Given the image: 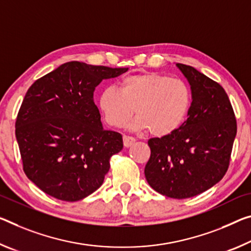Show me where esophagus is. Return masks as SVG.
<instances>
[{"instance_id": "obj_1", "label": "esophagus", "mask_w": 251, "mask_h": 251, "mask_svg": "<svg viewBox=\"0 0 251 251\" xmlns=\"http://www.w3.org/2000/svg\"><path fill=\"white\" fill-rule=\"evenodd\" d=\"M123 143H124L125 147H130L135 143V138L124 135V136H123Z\"/></svg>"}]
</instances>
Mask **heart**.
<instances>
[{"instance_id":"1","label":"heart","mask_w":251,"mask_h":251,"mask_svg":"<svg viewBox=\"0 0 251 251\" xmlns=\"http://www.w3.org/2000/svg\"><path fill=\"white\" fill-rule=\"evenodd\" d=\"M192 95L177 78L158 73H142L123 78L118 88L108 86L98 97V108L111 127H124L135 113L130 128L166 136L177 130L186 119Z\"/></svg>"}]
</instances>
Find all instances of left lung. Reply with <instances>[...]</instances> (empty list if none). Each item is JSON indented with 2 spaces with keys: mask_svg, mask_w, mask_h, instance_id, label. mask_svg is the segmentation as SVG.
<instances>
[{
  "mask_svg": "<svg viewBox=\"0 0 251 251\" xmlns=\"http://www.w3.org/2000/svg\"><path fill=\"white\" fill-rule=\"evenodd\" d=\"M186 78L192 102L176 132L151 138L144 173L156 192L186 199L211 189L228 170L237 122L225 89L190 66L176 63Z\"/></svg>",
  "mask_w": 251,
  "mask_h": 251,
  "instance_id": "8db88e82",
  "label": "left lung"
}]
</instances>
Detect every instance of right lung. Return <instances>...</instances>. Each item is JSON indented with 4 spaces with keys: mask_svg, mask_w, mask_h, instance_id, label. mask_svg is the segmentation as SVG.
I'll return each mask as SVG.
<instances>
[{
    "mask_svg": "<svg viewBox=\"0 0 251 251\" xmlns=\"http://www.w3.org/2000/svg\"><path fill=\"white\" fill-rule=\"evenodd\" d=\"M127 70L66 62L26 91L15 136L25 173L43 192L74 202L100 188L123 137L104 129L94 93Z\"/></svg>",
    "mask_w": 251,
    "mask_h": 251,
    "instance_id": "right-lung-1",
    "label": "right lung"
}]
</instances>
